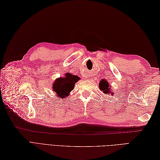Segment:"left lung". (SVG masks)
Here are the masks:
<instances>
[{"label":"left lung","instance_id":"obj_1","mask_svg":"<svg viewBox=\"0 0 160 160\" xmlns=\"http://www.w3.org/2000/svg\"><path fill=\"white\" fill-rule=\"evenodd\" d=\"M99 88L101 91H103L104 94L108 95V94H110V93H111V95L113 94V92H111V91H110L111 87L109 85V83L105 80H102L100 82Z\"/></svg>","mask_w":160,"mask_h":160}]
</instances>
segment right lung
<instances>
[{"label":"right lung","instance_id":"1","mask_svg":"<svg viewBox=\"0 0 160 160\" xmlns=\"http://www.w3.org/2000/svg\"><path fill=\"white\" fill-rule=\"evenodd\" d=\"M80 79L77 75L67 72L64 77L57 79L52 84V91L59 99L67 98L70 92L74 89L75 84Z\"/></svg>","mask_w":160,"mask_h":160}]
</instances>
